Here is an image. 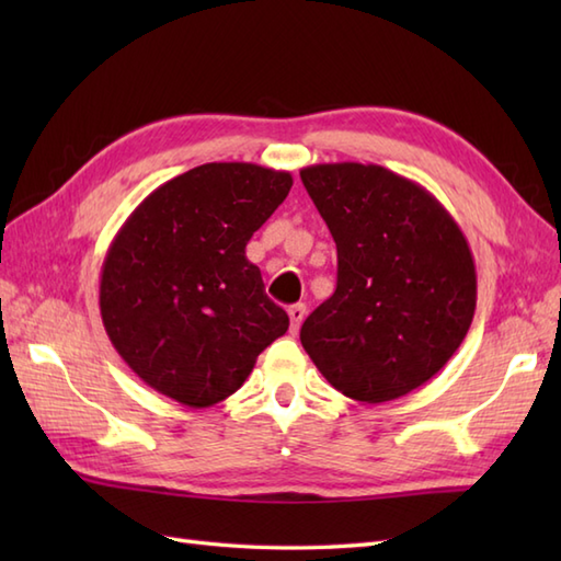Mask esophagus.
I'll use <instances>...</instances> for the list:
<instances>
[{"instance_id":"esophagus-1","label":"esophagus","mask_w":561,"mask_h":561,"mask_svg":"<svg viewBox=\"0 0 561 561\" xmlns=\"http://www.w3.org/2000/svg\"><path fill=\"white\" fill-rule=\"evenodd\" d=\"M289 318H291V332H299L304 318H306V306L304 304L289 306Z\"/></svg>"}]
</instances>
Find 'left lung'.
Returning <instances> with one entry per match:
<instances>
[{
  "label": "left lung",
  "mask_w": 561,
  "mask_h": 561,
  "mask_svg": "<svg viewBox=\"0 0 561 561\" xmlns=\"http://www.w3.org/2000/svg\"><path fill=\"white\" fill-rule=\"evenodd\" d=\"M301 181L337 245V289L301 344L332 388L364 404L424 386L468 335L478 274L448 209L376 163H316Z\"/></svg>",
  "instance_id": "obj_1"
}]
</instances>
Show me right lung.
Listing matches in <instances>:
<instances>
[{
  "mask_svg": "<svg viewBox=\"0 0 561 561\" xmlns=\"http://www.w3.org/2000/svg\"><path fill=\"white\" fill-rule=\"evenodd\" d=\"M291 183L289 171L257 163H205L159 185L115 233L101 267V318L149 388L211 408L289 330L245 245Z\"/></svg>",
  "mask_w": 561,
  "mask_h": 561,
  "instance_id": "right-lung-1",
  "label": "right lung"
}]
</instances>
